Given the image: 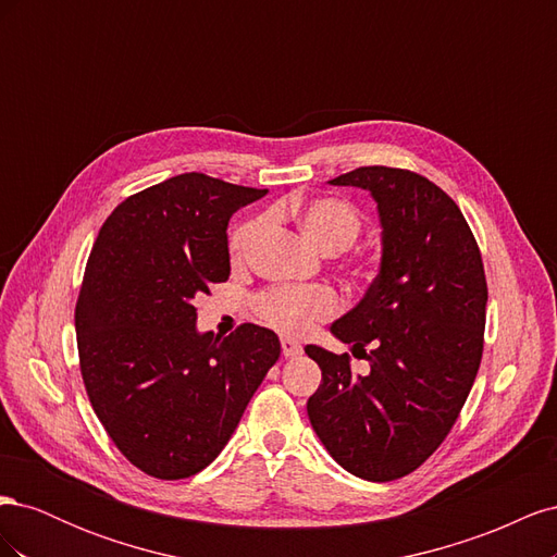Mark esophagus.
<instances>
[{
  "label": "esophagus",
  "mask_w": 557,
  "mask_h": 557,
  "mask_svg": "<svg viewBox=\"0 0 557 557\" xmlns=\"http://www.w3.org/2000/svg\"><path fill=\"white\" fill-rule=\"evenodd\" d=\"M281 350H283V358H299L301 356V346L293 339H281Z\"/></svg>",
  "instance_id": "1"
}]
</instances>
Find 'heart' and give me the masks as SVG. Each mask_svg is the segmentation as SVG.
Returning <instances> with one entry per match:
<instances>
[{"label": "heart", "instance_id": "heart-1", "mask_svg": "<svg viewBox=\"0 0 557 557\" xmlns=\"http://www.w3.org/2000/svg\"><path fill=\"white\" fill-rule=\"evenodd\" d=\"M297 221L307 239L323 252L348 248L360 234V215L348 201L336 197H318L299 201L295 207ZM262 221H246L230 237V256L234 262L248 258L256 244ZM260 315L267 325L281 334L301 336L315 327L320 320H327L339 309V297L327 285H283L267 290L258 301Z\"/></svg>", "mask_w": 557, "mask_h": 557}]
</instances>
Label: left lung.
Returning a JSON list of instances; mask_svg holds the SVG:
<instances>
[{
	"instance_id": "obj_1",
	"label": "left lung",
	"mask_w": 557,
	"mask_h": 557,
	"mask_svg": "<svg viewBox=\"0 0 557 557\" xmlns=\"http://www.w3.org/2000/svg\"><path fill=\"white\" fill-rule=\"evenodd\" d=\"M372 195L381 264L356 307L330 332L364 352L309 344L323 381L307 401L318 440L352 476L385 483L411 474L446 440L474 385L487 285L481 252L458 205L423 176L358 166L327 181Z\"/></svg>"
}]
</instances>
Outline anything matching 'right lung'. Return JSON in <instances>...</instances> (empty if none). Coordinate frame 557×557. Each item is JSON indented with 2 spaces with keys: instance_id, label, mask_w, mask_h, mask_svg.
<instances>
[{
  "instance_id": "add662e5",
  "label": "right lung",
  "mask_w": 557,
  "mask_h": 557,
  "mask_svg": "<svg viewBox=\"0 0 557 557\" xmlns=\"http://www.w3.org/2000/svg\"><path fill=\"white\" fill-rule=\"evenodd\" d=\"M269 190L178 174L127 197L90 250L76 305L81 374L125 458L156 479H188L225 448L281 356L244 323L197 330L195 299L230 276L232 213Z\"/></svg>"
}]
</instances>
